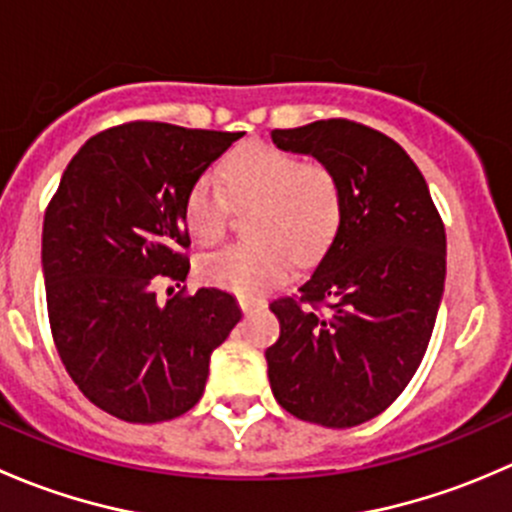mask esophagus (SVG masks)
<instances>
[{
    "label": "esophagus",
    "mask_w": 512,
    "mask_h": 512,
    "mask_svg": "<svg viewBox=\"0 0 512 512\" xmlns=\"http://www.w3.org/2000/svg\"><path fill=\"white\" fill-rule=\"evenodd\" d=\"M237 302H240L242 312H252V309L265 307V299H257V297H237Z\"/></svg>",
    "instance_id": "obj_1"
}]
</instances>
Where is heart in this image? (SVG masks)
I'll list each match as a JSON object with an SVG mask.
<instances>
[{"label": "heart", "mask_w": 512, "mask_h": 512, "mask_svg": "<svg viewBox=\"0 0 512 512\" xmlns=\"http://www.w3.org/2000/svg\"><path fill=\"white\" fill-rule=\"evenodd\" d=\"M225 193L235 208H250L252 242L223 247L200 257L198 275L208 285L255 297L299 265L319 260L332 245L342 220V183L327 163L250 143L220 165ZM183 218L190 237L215 245L225 237L230 205L210 175H200L185 193Z\"/></svg>", "instance_id": "obj_1"}]
</instances>
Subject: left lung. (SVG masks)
I'll return each instance as SVG.
<instances>
[{
  "label": "left lung",
  "mask_w": 512,
  "mask_h": 512,
  "mask_svg": "<svg viewBox=\"0 0 512 512\" xmlns=\"http://www.w3.org/2000/svg\"><path fill=\"white\" fill-rule=\"evenodd\" d=\"M272 143L327 163L342 220L299 297L270 304L265 352L277 404L302 421L352 428L389 409L416 374L446 282V230L409 153L347 118L277 128ZM332 298L330 312L316 304Z\"/></svg>",
  "instance_id": "1"
}]
</instances>
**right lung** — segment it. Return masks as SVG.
<instances>
[{
    "label": "right lung",
    "mask_w": 512,
    "mask_h": 512,
    "mask_svg": "<svg viewBox=\"0 0 512 512\" xmlns=\"http://www.w3.org/2000/svg\"><path fill=\"white\" fill-rule=\"evenodd\" d=\"M242 136L156 121L108 128L71 158L46 208L51 337L81 394L121 421L158 423L193 409L210 354L240 322L223 289L160 304L156 282L188 277L185 193Z\"/></svg>",
    "instance_id": "add662e5"
}]
</instances>
